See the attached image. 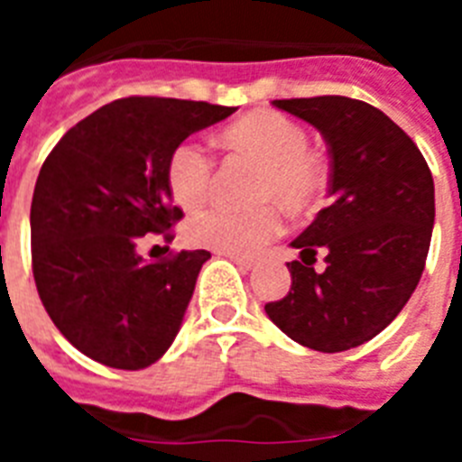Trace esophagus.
Listing matches in <instances>:
<instances>
[{"label": "esophagus", "instance_id": "esophagus-1", "mask_svg": "<svg viewBox=\"0 0 462 462\" xmlns=\"http://www.w3.org/2000/svg\"><path fill=\"white\" fill-rule=\"evenodd\" d=\"M222 256H226V259H231L238 268H243V271H252L254 268V259H250V256H240V254H226V252H219Z\"/></svg>", "mask_w": 462, "mask_h": 462}]
</instances>
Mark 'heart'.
<instances>
[{
	"label": "heart",
	"mask_w": 462,
	"mask_h": 462,
	"mask_svg": "<svg viewBox=\"0 0 462 462\" xmlns=\"http://www.w3.org/2000/svg\"><path fill=\"white\" fill-rule=\"evenodd\" d=\"M222 141L261 164L256 191L284 208L303 212L324 189V166L308 152V134L275 110H252L222 132ZM166 180L173 201L185 210L206 203L212 182V159L199 143H182L169 159ZM282 212L275 203L234 210L210 208L189 219L185 236L191 245L226 254H252L280 234Z\"/></svg>",
	"instance_id": "1"
}]
</instances>
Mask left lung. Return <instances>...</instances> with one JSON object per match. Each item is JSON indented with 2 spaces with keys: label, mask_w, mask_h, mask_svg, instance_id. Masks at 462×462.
<instances>
[{
  "label": "left lung",
  "mask_w": 462,
  "mask_h": 462,
  "mask_svg": "<svg viewBox=\"0 0 462 462\" xmlns=\"http://www.w3.org/2000/svg\"><path fill=\"white\" fill-rule=\"evenodd\" d=\"M312 125L330 154L333 203L291 243V291L266 303L273 324L298 345L336 354L373 340L421 280L435 224L426 159L389 116L349 97L275 99ZM324 249L327 268L311 266Z\"/></svg>",
  "instance_id": "obj_1"
}]
</instances>
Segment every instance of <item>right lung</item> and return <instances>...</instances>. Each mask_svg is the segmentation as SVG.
Segmentation results:
<instances>
[{
  "label": "right lung",
  "instance_id": "right-lung-1",
  "mask_svg": "<svg viewBox=\"0 0 462 462\" xmlns=\"http://www.w3.org/2000/svg\"><path fill=\"white\" fill-rule=\"evenodd\" d=\"M231 113L162 97L110 101L71 126L41 166L30 212L36 289L52 324L92 361L143 370L173 345L210 252L145 261L136 245L173 238L182 210L171 203V154Z\"/></svg>",
  "mask_w": 462,
  "mask_h": 462
}]
</instances>
